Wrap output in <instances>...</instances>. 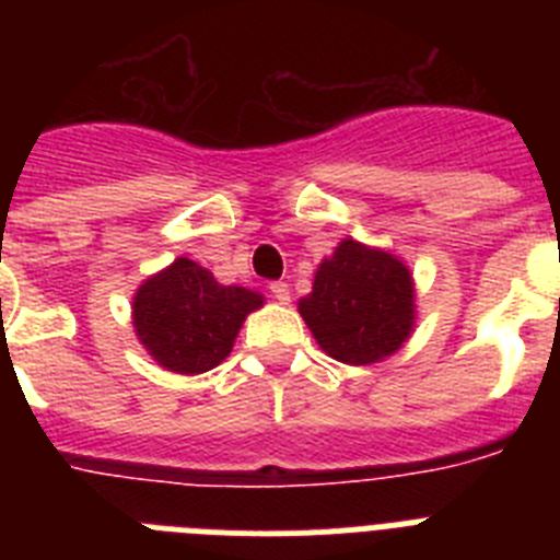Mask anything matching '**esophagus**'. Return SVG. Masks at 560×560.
Returning a JSON list of instances; mask_svg holds the SVG:
<instances>
[{
    "label": "esophagus",
    "mask_w": 560,
    "mask_h": 560,
    "mask_svg": "<svg viewBox=\"0 0 560 560\" xmlns=\"http://www.w3.org/2000/svg\"><path fill=\"white\" fill-rule=\"evenodd\" d=\"M269 291L277 303H283V305L291 303V289H289V283H283V280H275V283H269Z\"/></svg>",
    "instance_id": "1"
}]
</instances>
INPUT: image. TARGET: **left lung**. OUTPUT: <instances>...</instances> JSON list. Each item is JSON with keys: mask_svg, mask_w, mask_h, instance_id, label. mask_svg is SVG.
Wrapping results in <instances>:
<instances>
[{"mask_svg": "<svg viewBox=\"0 0 560 560\" xmlns=\"http://www.w3.org/2000/svg\"><path fill=\"white\" fill-rule=\"evenodd\" d=\"M412 275L378 249L341 241L316 269L300 314L319 348L345 364H373L407 341L415 319Z\"/></svg>", "mask_w": 560, "mask_h": 560, "instance_id": "left-lung-1", "label": "left lung"}]
</instances>
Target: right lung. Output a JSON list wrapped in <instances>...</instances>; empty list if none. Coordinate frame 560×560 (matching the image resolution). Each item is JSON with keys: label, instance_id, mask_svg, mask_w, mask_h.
I'll list each match as a JSON object with an SVG mask.
<instances>
[{"label": "right lung", "instance_id": "right-lung-1", "mask_svg": "<svg viewBox=\"0 0 560 560\" xmlns=\"http://www.w3.org/2000/svg\"><path fill=\"white\" fill-rule=\"evenodd\" d=\"M264 296L221 285L187 257L145 280L133 296V328L162 368L182 375L207 373L230 355L246 314Z\"/></svg>", "mask_w": 560, "mask_h": 560}]
</instances>
